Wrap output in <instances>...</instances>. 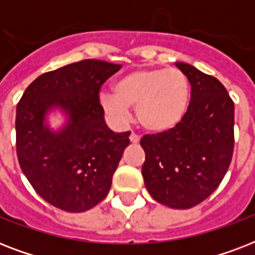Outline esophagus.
I'll use <instances>...</instances> for the list:
<instances>
[{
  "instance_id": "obj_1",
  "label": "esophagus",
  "mask_w": 255,
  "mask_h": 255,
  "mask_svg": "<svg viewBox=\"0 0 255 255\" xmlns=\"http://www.w3.org/2000/svg\"><path fill=\"white\" fill-rule=\"evenodd\" d=\"M129 140H131V143L137 144L140 141V136L136 135V133H133V132H132L131 135H129Z\"/></svg>"
}]
</instances>
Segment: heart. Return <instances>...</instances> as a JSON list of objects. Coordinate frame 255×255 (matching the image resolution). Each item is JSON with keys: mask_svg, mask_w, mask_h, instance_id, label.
I'll use <instances>...</instances> for the list:
<instances>
[{"mask_svg": "<svg viewBox=\"0 0 255 255\" xmlns=\"http://www.w3.org/2000/svg\"><path fill=\"white\" fill-rule=\"evenodd\" d=\"M189 99V79L178 69L133 70L115 82L114 94L100 95L107 114L124 120L128 108H136L140 126L153 133L177 127L188 111Z\"/></svg>", "mask_w": 255, "mask_h": 255, "instance_id": "obj_1", "label": "heart"}]
</instances>
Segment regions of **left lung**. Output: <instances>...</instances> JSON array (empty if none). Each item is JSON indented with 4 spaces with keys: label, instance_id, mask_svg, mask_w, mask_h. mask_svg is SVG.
<instances>
[{
    "label": "left lung",
    "instance_id": "1",
    "mask_svg": "<svg viewBox=\"0 0 255 255\" xmlns=\"http://www.w3.org/2000/svg\"><path fill=\"white\" fill-rule=\"evenodd\" d=\"M190 83V102L177 127L144 135V184L156 201L189 209L221 184L233 157L234 103L221 82L176 62Z\"/></svg>",
    "mask_w": 255,
    "mask_h": 255
}]
</instances>
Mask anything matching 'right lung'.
Segmentation results:
<instances>
[{"label": "right lung", "mask_w": 255, "mask_h": 255, "mask_svg": "<svg viewBox=\"0 0 255 255\" xmlns=\"http://www.w3.org/2000/svg\"><path fill=\"white\" fill-rule=\"evenodd\" d=\"M120 69L98 59L63 66L38 77L18 102V163L34 190L58 209L86 212L110 192L131 132L107 127L99 92ZM54 107L69 115L58 132L44 124L45 112Z\"/></svg>", "instance_id": "1"}]
</instances>
